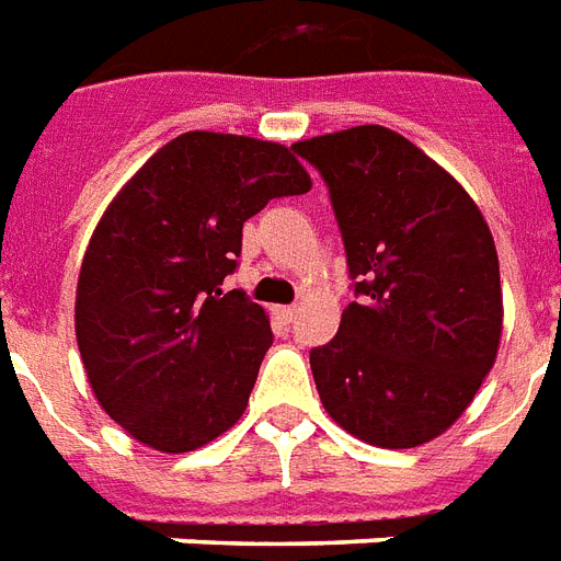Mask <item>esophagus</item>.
Returning <instances> with one entry per match:
<instances>
[{"instance_id":"34e87169","label":"esophagus","mask_w":561,"mask_h":561,"mask_svg":"<svg viewBox=\"0 0 561 561\" xmlns=\"http://www.w3.org/2000/svg\"><path fill=\"white\" fill-rule=\"evenodd\" d=\"M273 314H276V320H279L282 325H290V323H294V317H297V308H294V306H276V308H273Z\"/></svg>"}]
</instances>
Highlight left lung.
Returning <instances> with one entry per match:
<instances>
[{
  "label": "left lung",
  "instance_id": "1",
  "mask_svg": "<svg viewBox=\"0 0 561 561\" xmlns=\"http://www.w3.org/2000/svg\"><path fill=\"white\" fill-rule=\"evenodd\" d=\"M294 151L323 174L355 297L311 350L325 413L378 448H416L462 416L501 346L495 238L478 203L404 136L360 125Z\"/></svg>",
  "mask_w": 561,
  "mask_h": 561
}]
</instances>
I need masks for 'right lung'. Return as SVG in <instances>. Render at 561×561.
<instances>
[{
	"label": "right lung",
	"mask_w": 561,
	"mask_h": 561,
	"mask_svg": "<svg viewBox=\"0 0 561 561\" xmlns=\"http://www.w3.org/2000/svg\"><path fill=\"white\" fill-rule=\"evenodd\" d=\"M308 188L285 145L188 130L110 201L83 253L75 337L95 399L134 439L183 454L241 419L273 332L220 285L244 220Z\"/></svg>",
	"instance_id": "add662e5"
}]
</instances>
